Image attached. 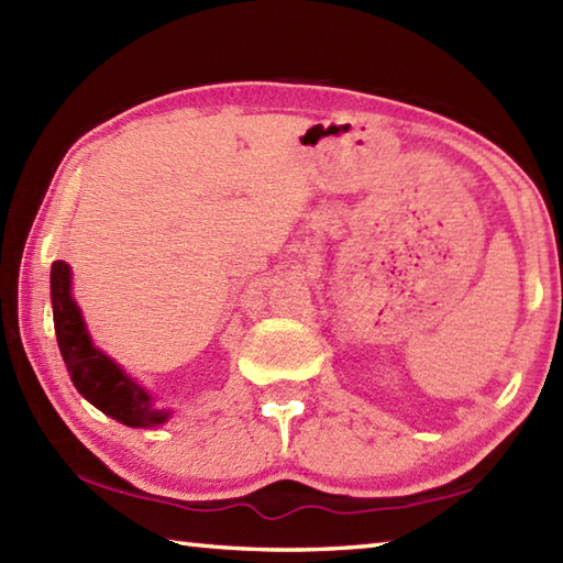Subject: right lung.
Returning <instances> with one entry per match:
<instances>
[{
	"mask_svg": "<svg viewBox=\"0 0 563 563\" xmlns=\"http://www.w3.org/2000/svg\"><path fill=\"white\" fill-rule=\"evenodd\" d=\"M51 295L59 353L81 397L125 426L152 428L164 423L169 413L152 409L147 391L128 379L109 355L91 345L87 327L69 295V266L65 261L53 263Z\"/></svg>",
	"mask_w": 563,
	"mask_h": 563,
	"instance_id": "obj_1",
	"label": "right lung"
}]
</instances>
